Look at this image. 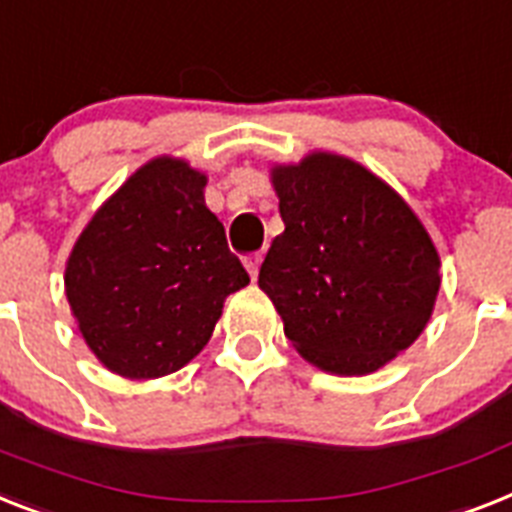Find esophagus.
<instances>
[{
  "label": "esophagus",
  "instance_id": "esophagus-1",
  "mask_svg": "<svg viewBox=\"0 0 512 512\" xmlns=\"http://www.w3.org/2000/svg\"><path fill=\"white\" fill-rule=\"evenodd\" d=\"M260 263H263V255H247V257H244V268H247V273L252 276V281H255L257 273H260Z\"/></svg>",
  "mask_w": 512,
  "mask_h": 512
}]
</instances>
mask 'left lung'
Returning <instances> with one entry per match:
<instances>
[{
  "mask_svg": "<svg viewBox=\"0 0 512 512\" xmlns=\"http://www.w3.org/2000/svg\"><path fill=\"white\" fill-rule=\"evenodd\" d=\"M284 234L257 284L307 363L368 376L423 334L439 294V252L384 178L334 152L273 165Z\"/></svg>",
  "mask_w": 512,
  "mask_h": 512,
  "instance_id": "obj_1",
  "label": "left lung"
}]
</instances>
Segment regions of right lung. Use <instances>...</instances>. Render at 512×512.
<instances>
[{
	"label": "right lung",
	"instance_id": "obj_1",
	"mask_svg": "<svg viewBox=\"0 0 512 512\" xmlns=\"http://www.w3.org/2000/svg\"><path fill=\"white\" fill-rule=\"evenodd\" d=\"M205 186V173L181 157H155L73 244L70 313L107 371L136 381L181 371L210 342L228 294L249 284Z\"/></svg>",
	"mask_w": 512,
	"mask_h": 512
}]
</instances>
